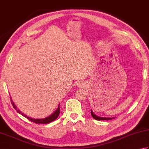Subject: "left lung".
Listing matches in <instances>:
<instances>
[{
    "label": "left lung",
    "mask_w": 149,
    "mask_h": 149,
    "mask_svg": "<svg viewBox=\"0 0 149 149\" xmlns=\"http://www.w3.org/2000/svg\"><path fill=\"white\" fill-rule=\"evenodd\" d=\"M91 115L93 116V117L94 118V119L96 120H111V119H113V118H105V117H98V116H96V115H94L93 112L91 111Z\"/></svg>",
    "instance_id": "left-lung-1"
}]
</instances>
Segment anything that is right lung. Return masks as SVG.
Masks as SVG:
<instances>
[{"label":"right lung","instance_id":"obj_1","mask_svg":"<svg viewBox=\"0 0 149 149\" xmlns=\"http://www.w3.org/2000/svg\"><path fill=\"white\" fill-rule=\"evenodd\" d=\"M11 103H12L13 108H14L15 109H16V111H17L19 113H20L21 115H22L23 117H25V118H27L28 120L33 122V123H35L36 124H47V123H51V122L55 120L56 118H57V117H58V115H59V113H60V109H59V106H58V108H57V109H56L55 111L53 113L52 115H51L49 117H48L47 118H41V119H36V118H32L29 117H28V116L24 115L23 113H21L19 110L17 109V107H16L15 104H13V102H12V100H11Z\"/></svg>","mask_w":149,"mask_h":149}]
</instances>
